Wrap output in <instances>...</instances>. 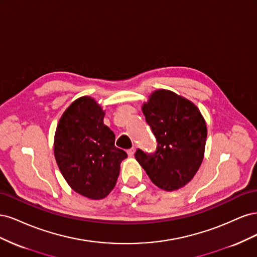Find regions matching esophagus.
<instances>
[{
  "label": "esophagus",
  "instance_id": "esophagus-1",
  "mask_svg": "<svg viewBox=\"0 0 257 257\" xmlns=\"http://www.w3.org/2000/svg\"><path fill=\"white\" fill-rule=\"evenodd\" d=\"M135 151H136L135 148H132V149H128V150H127V154H128V157H134Z\"/></svg>",
  "mask_w": 257,
  "mask_h": 257
}]
</instances>
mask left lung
Segmentation results:
<instances>
[{
	"label": "left lung",
	"mask_w": 257,
	"mask_h": 257,
	"mask_svg": "<svg viewBox=\"0 0 257 257\" xmlns=\"http://www.w3.org/2000/svg\"><path fill=\"white\" fill-rule=\"evenodd\" d=\"M142 109L158 147L151 154L138 149L137 162L160 189L182 188L195 176L204 159V116L191 100L163 89L154 91Z\"/></svg>",
	"instance_id": "8db88e82"
}]
</instances>
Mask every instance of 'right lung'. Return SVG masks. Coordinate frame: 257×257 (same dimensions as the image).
Instances as JSON below:
<instances>
[{"mask_svg": "<svg viewBox=\"0 0 257 257\" xmlns=\"http://www.w3.org/2000/svg\"><path fill=\"white\" fill-rule=\"evenodd\" d=\"M105 111L90 96L77 98L62 114L53 151L68 185L90 199H102L116 183L125 151L114 146L113 132L104 124Z\"/></svg>", "mask_w": 257, "mask_h": 257, "instance_id": "right-lung-1", "label": "right lung"}]
</instances>
